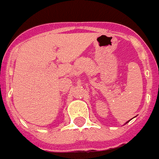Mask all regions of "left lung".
<instances>
[{
  "instance_id": "8db88e82",
  "label": "left lung",
  "mask_w": 159,
  "mask_h": 159,
  "mask_svg": "<svg viewBox=\"0 0 159 159\" xmlns=\"http://www.w3.org/2000/svg\"><path fill=\"white\" fill-rule=\"evenodd\" d=\"M127 122H128V121H127ZM127 122H126V123H127Z\"/></svg>"
}]
</instances>
